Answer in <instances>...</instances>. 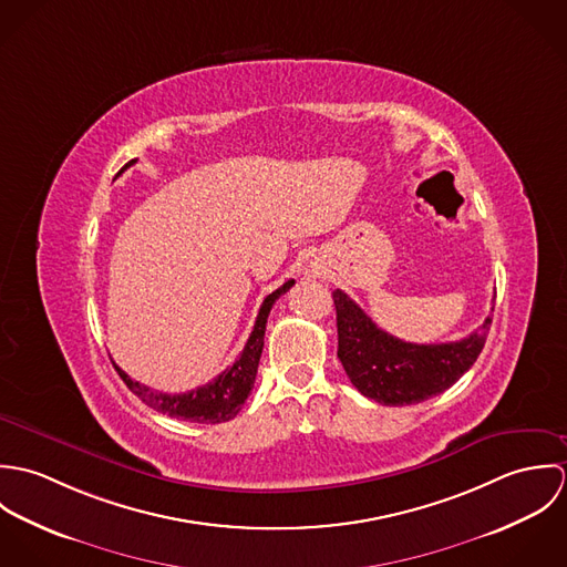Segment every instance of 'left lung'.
<instances>
[{"mask_svg": "<svg viewBox=\"0 0 567 567\" xmlns=\"http://www.w3.org/2000/svg\"><path fill=\"white\" fill-rule=\"evenodd\" d=\"M331 297L338 358L351 384L378 404H419L447 391L478 360L491 327V317H486L485 323L463 340L414 344L380 329L342 290H333Z\"/></svg>", "mask_w": 567, "mask_h": 567, "instance_id": "1", "label": "left lung"}]
</instances>
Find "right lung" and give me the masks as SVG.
I'll return each mask as SVG.
<instances>
[{"label":"right lung","mask_w":567,"mask_h":567,"mask_svg":"<svg viewBox=\"0 0 567 567\" xmlns=\"http://www.w3.org/2000/svg\"><path fill=\"white\" fill-rule=\"evenodd\" d=\"M133 162L126 163L124 167L133 165ZM122 167V169H124ZM295 279L286 281L284 286H279L275 292H270L257 315V321L252 324V331L244 344L240 358L227 367L218 378H214L209 384H203L194 391L187 393H178V395H167V393H157L135 380H131L117 364H113L120 373V378L124 380V384L144 402V404L155 408L157 412H163L167 416L181 419V421H192V423H223L234 419L240 410H243L246 398L252 391L255 384V375H257V367H259V358H261V349H264V331H266V321L268 315L275 306V301L286 295L292 288Z\"/></svg>","instance_id":"obj_1"}]
</instances>
